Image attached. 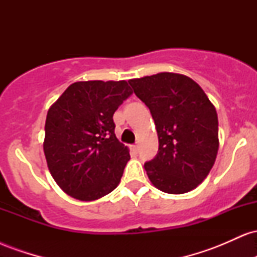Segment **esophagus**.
I'll use <instances>...</instances> for the list:
<instances>
[{
    "label": "esophagus",
    "instance_id": "obj_1",
    "mask_svg": "<svg viewBox=\"0 0 257 257\" xmlns=\"http://www.w3.org/2000/svg\"><path fill=\"white\" fill-rule=\"evenodd\" d=\"M131 152L133 153V155H137V153H138V146L137 145H132L131 146Z\"/></svg>",
    "mask_w": 257,
    "mask_h": 257
}]
</instances>
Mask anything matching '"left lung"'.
I'll use <instances>...</instances> for the list:
<instances>
[{"label": "left lung", "instance_id": "left-lung-1", "mask_svg": "<svg viewBox=\"0 0 257 257\" xmlns=\"http://www.w3.org/2000/svg\"><path fill=\"white\" fill-rule=\"evenodd\" d=\"M150 108L158 153L145 163L150 181L166 193L182 194L208 176L219 150V120L204 90L185 75L161 72L129 79Z\"/></svg>", "mask_w": 257, "mask_h": 257}]
</instances>
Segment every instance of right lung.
I'll return each instance as SVG.
<instances>
[{
    "label": "right lung",
    "instance_id": "1",
    "mask_svg": "<svg viewBox=\"0 0 257 257\" xmlns=\"http://www.w3.org/2000/svg\"><path fill=\"white\" fill-rule=\"evenodd\" d=\"M132 94L126 81L76 82L49 107L43 151L65 193L90 202L118 186L131 155L114 134L113 113Z\"/></svg>",
    "mask_w": 257,
    "mask_h": 257
}]
</instances>
